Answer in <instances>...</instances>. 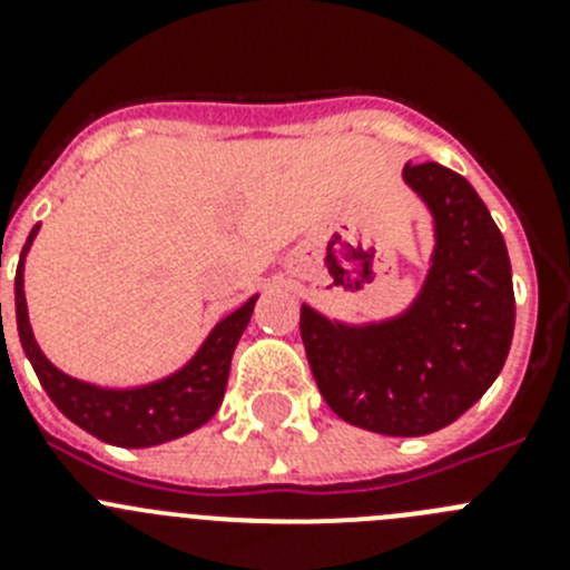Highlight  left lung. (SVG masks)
I'll list each match as a JSON object with an SVG mask.
<instances>
[{"mask_svg": "<svg viewBox=\"0 0 570 570\" xmlns=\"http://www.w3.org/2000/svg\"><path fill=\"white\" fill-rule=\"evenodd\" d=\"M405 183L434 214L425 288L396 320L347 328L302 305L299 334L320 394L340 420L422 436L460 420L505 365L513 282L505 239L465 176L407 163Z\"/></svg>", "mask_w": 570, "mask_h": 570, "instance_id": "obj_1", "label": "left lung"}]
</instances>
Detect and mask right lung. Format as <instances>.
I'll list each match as a JSON object with an SVG mask.
<instances>
[{
    "mask_svg": "<svg viewBox=\"0 0 570 570\" xmlns=\"http://www.w3.org/2000/svg\"><path fill=\"white\" fill-rule=\"evenodd\" d=\"M39 225L30 230L24 242L22 256L17 268V328L22 340L24 356L37 371L39 382L53 400V405L77 422L82 431L94 434L97 440L119 448H150L159 442H170L176 436H185L216 414V407L223 405L225 385H228L230 356L239 342L242 331L254 314L256 296H250L239 311L225 316L205 345L196 351L194 360L170 374L168 380H159L154 385L130 387V391H110V387L88 385L73 376L62 374L59 367L50 365L39 351L33 331L28 322V305H24L22 291V265L30 242L37 236ZM2 314V302H0Z\"/></svg>",
    "mask_w": 570,
    "mask_h": 570,
    "instance_id": "add662e5",
    "label": "right lung"
}]
</instances>
